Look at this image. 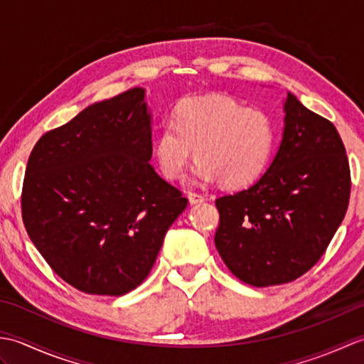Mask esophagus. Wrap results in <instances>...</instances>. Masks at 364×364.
Instances as JSON below:
<instances>
[{
  "label": "esophagus",
  "instance_id": "34e87169",
  "mask_svg": "<svg viewBox=\"0 0 364 364\" xmlns=\"http://www.w3.org/2000/svg\"><path fill=\"white\" fill-rule=\"evenodd\" d=\"M188 198H189L191 205H197V203H202V202H205V197H203V196H200V194H197V192H189V194H188Z\"/></svg>",
  "mask_w": 364,
  "mask_h": 364
}]
</instances>
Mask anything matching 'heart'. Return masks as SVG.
<instances>
[{
    "label": "heart",
    "instance_id": "b5f03b06",
    "mask_svg": "<svg viewBox=\"0 0 364 364\" xmlns=\"http://www.w3.org/2000/svg\"><path fill=\"white\" fill-rule=\"evenodd\" d=\"M275 139V123L266 111L245 107L227 94H208L175 106L170 123L154 137L153 154L168 180H181L197 156L198 181L239 189L264 172Z\"/></svg>",
    "mask_w": 364,
    "mask_h": 364
}]
</instances>
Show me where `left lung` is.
Segmentation results:
<instances>
[{
    "label": "left lung",
    "mask_w": 364,
    "mask_h": 364,
    "mask_svg": "<svg viewBox=\"0 0 364 364\" xmlns=\"http://www.w3.org/2000/svg\"><path fill=\"white\" fill-rule=\"evenodd\" d=\"M272 164L259 180L215 200V249L247 284L294 282L308 272L335 236L350 198V168L335 125L292 94Z\"/></svg>",
    "instance_id": "1"
}]
</instances>
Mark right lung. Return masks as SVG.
I'll list each match as a JSON object with an SVG mask.
<instances>
[{
    "mask_svg": "<svg viewBox=\"0 0 364 364\" xmlns=\"http://www.w3.org/2000/svg\"><path fill=\"white\" fill-rule=\"evenodd\" d=\"M151 153L141 87L90 105L31 151L23 223L50 267L78 291L123 296L137 288L188 206L154 172Z\"/></svg>",
    "mask_w": 364,
    "mask_h": 364,
    "instance_id": "obj_1",
    "label": "right lung"
}]
</instances>
